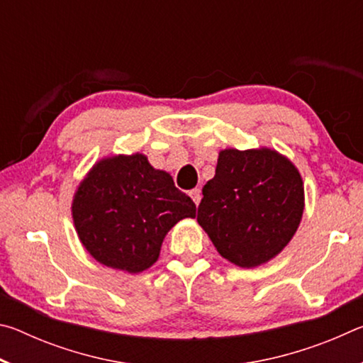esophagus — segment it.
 Returning a JSON list of instances; mask_svg holds the SVG:
<instances>
[{
	"instance_id": "1",
	"label": "esophagus",
	"mask_w": 363,
	"mask_h": 363,
	"mask_svg": "<svg viewBox=\"0 0 363 363\" xmlns=\"http://www.w3.org/2000/svg\"><path fill=\"white\" fill-rule=\"evenodd\" d=\"M190 199L194 200V203L199 206L200 205V201H201V190L200 189H194V190H190Z\"/></svg>"
}]
</instances>
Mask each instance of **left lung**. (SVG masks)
<instances>
[{"instance_id":"8db88e82","label":"left lung","mask_w":363,"mask_h":363,"mask_svg":"<svg viewBox=\"0 0 363 363\" xmlns=\"http://www.w3.org/2000/svg\"><path fill=\"white\" fill-rule=\"evenodd\" d=\"M303 211V179L290 160L267 147L225 149L205 184L196 220L220 256L250 269L290 243Z\"/></svg>"}]
</instances>
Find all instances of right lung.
<instances>
[{
	"label": "right lung",
	"mask_w": 363,
	"mask_h": 363,
	"mask_svg": "<svg viewBox=\"0 0 363 363\" xmlns=\"http://www.w3.org/2000/svg\"><path fill=\"white\" fill-rule=\"evenodd\" d=\"M190 196L143 153L97 162L79 182L72 218L79 242L104 266L139 274L157 262L171 227L195 218Z\"/></svg>",
	"instance_id": "add662e5"
}]
</instances>
